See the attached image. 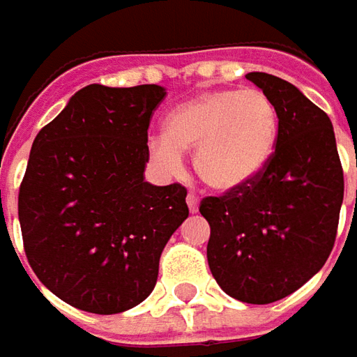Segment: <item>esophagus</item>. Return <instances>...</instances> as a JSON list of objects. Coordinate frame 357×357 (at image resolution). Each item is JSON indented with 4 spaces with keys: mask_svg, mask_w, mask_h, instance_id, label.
Masks as SVG:
<instances>
[{
    "mask_svg": "<svg viewBox=\"0 0 357 357\" xmlns=\"http://www.w3.org/2000/svg\"><path fill=\"white\" fill-rule=\"evenodd\" d=\"M186 204H188V211H190V213L192 214H197L199 213V199H197V197H195V195H188V197H186Z\"/></svg>",
    "mask_w": 357,
    "mask_h": 357,
    "instance_id": "1",
    "label": "esophagus"
}]
</instances>
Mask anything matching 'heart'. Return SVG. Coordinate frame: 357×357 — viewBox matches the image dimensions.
Here are the masks:
<instances>
[{
  "instance_id": "1",
  "label": "heart",
  "mask_w": 357,
  "mask_h": 357,
  "mask_svg": "<svg viewBox=\"0 0 357 357\" xmlns=\"http://www.w3.org/2000/svg\"><path fill=\"white\" fill-rule=\"evenodd\" d=\"M278 143V111L258 89H220L192 97L165 117L149 155L162 171L183 169L195 151V171L216 192H234L266 171Z\"/></svg>"
}]
</instances>
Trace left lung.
<instances>
[{
  "instance_id": "1",
  "label": "left lung",
  "mask_w": 357,
  "mask_h": 357,
  "mask_svg": "<svg viewBox=\"0 0 357 357\" xmlns=\"http://www.w3.org/2000/svg\"><path fill=\"white\" fill-rule=\"evenodd\" d=\"M278 111L274 157L252 185L208 197L214 280L246 304H270L320 272L336 240L344 172L330 117L280 77L248 73Z\"/></svg>"
}]
</instances>
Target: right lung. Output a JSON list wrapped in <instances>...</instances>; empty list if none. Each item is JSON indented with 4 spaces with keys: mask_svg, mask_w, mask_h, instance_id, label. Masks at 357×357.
<instances>
[{
    "mask_svg": "<svg viewBox=\"0 0 357 357\" xmlns=\"http://www.w3.org/2000/svg\"><path fill=\"white\" fill-rule=\"evenodd\" d=\"M165 95L87 85L35 137L20 188L23 246L39 282L75 308L141 304L188 216L185 186L144 181L149 121Z\"/></svg>",
    "mask_w": 357,
    "mask_h": 357,
    "instance_id": "right-lung-1",
    "label": "right lung"
}]
</instances>
